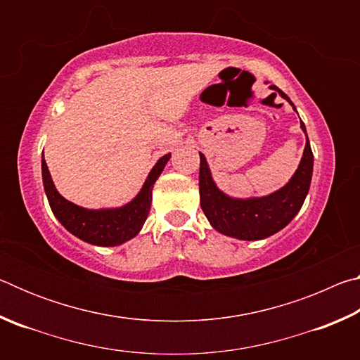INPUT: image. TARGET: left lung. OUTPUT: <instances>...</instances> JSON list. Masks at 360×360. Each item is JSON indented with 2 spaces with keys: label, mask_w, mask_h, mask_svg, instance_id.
<instances>
[{
  "label": "left lung",
  "mask_w": 360,
  "mask_h": 360,
  "mask_svg": "<svg viewBox=\"0 0 360 360\" xmlns=\"http://www.w3.org/2000/svg\"><path fill=\"white\" fill-rule=\"evenodd\" d=\"M270 89L279 92V95L295 109L289 96L281 92L276 85H270ZM300 127L307 135L303 122H300ZM311 176L313 150L308 136L300 165L294 176L284 187L266 197L246 200L229 197L227 193L219 191L216 182L211 178L208 162L203 154H200V205L210 224L219 233L246 241L264 240L284 229L300 211L308 195L309 184H311Z\"/></svg>",
  "instance_id": "8db88e82"
}]
</instances>
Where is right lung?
<instances>
[{
	"mask_svg": "<svg viewBox=\"0 0 360 360\" xmlns=\"http://www.w3.org/2000/svg\"><path fill=\"white\" fill-rule=\"evenodd\" d=\"M169 157L172 154L158 158L139 193L130 203L120 208L87 210L68 202L53 186L44 158L41 160L42 184L52 212L70 233L95 246H119L136 236L143 229L150 211L152 187L162 174Z\"/></svg>",
	"mask_w": 360,
	"mask_h": 360,
	"instance_id": "obj_1",
	"label": "right lung"
}]
</instances>
